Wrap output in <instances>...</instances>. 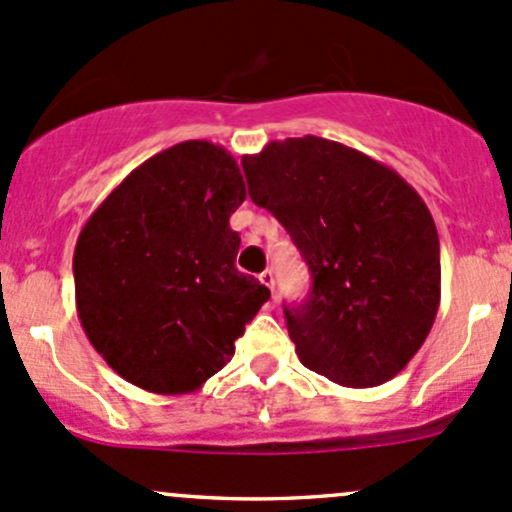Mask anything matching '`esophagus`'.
<instances>
[{
	"label": "esophagus",
	"instance_id": "esophagus-1",
	"mask_svg": "<svg viewBox=\"0 0 512 512\" xmlns=\"http://www.w3.org/2000/svg\"><path fill=\"white\" fill-rule=\"evenodd\" d=\"M258 280H261V283L266 285V288L271 290V293H273V290H276V276H273L271 268H266V271H263L261 276H258Z\"/></svg>",
	"mask_w": 512,
	"mask_h": 512
}]
</instances>
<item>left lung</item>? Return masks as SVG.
<instances>
[{"instance_id": "1", "label": "left lung", "mask_w": 512, "mask_h": 512, "mask_svg": "<svg viewBox=\"0 0 512 512\" xmlns=\"http://www.w3.org/2000/svg\"><path fill=\"white\" fill-rule=\"evenodd\" d=\"M241 166L251 200L310 268L307 300L285 305L302 366L346 388L390 381L439 307V236L422 197L395 170L320 136L271 141Z\"/></svg>"}]
</instances>
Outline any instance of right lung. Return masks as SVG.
I'll list each match as a JSON object with an SVG mask.
<instances>
[{"label": "right lung", "instance_id": "1", "mask_svg": "<svg viewBox=\"0 0 512 512\" xmlns=\"http://www.w3.org/2000/svg\"><path fill=\"white\" fill-rule=\"evenodd\" d=\"M246 200L222 146L183 141L131 170L92 212L73 256L87 339L119 376L192 393L227 366L271 290L234 266Z\"/></svg>", "mask_w": 512, "mask_h": 512}]
</instances>
